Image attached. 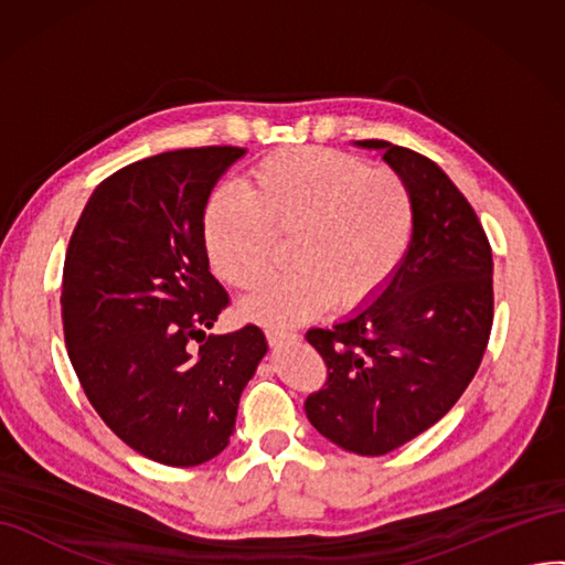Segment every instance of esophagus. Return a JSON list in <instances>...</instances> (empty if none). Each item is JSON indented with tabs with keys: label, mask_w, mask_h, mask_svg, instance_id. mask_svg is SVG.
Instances as JSON below:
<instances>
[{
	"label": "esophagus",
	"mask_w": 565,
	"mask_h": 565,
	"mask_svg": "<svg viewBox=\"0 0 565 565\" xmlns=\"http://www.w3.org/2000/svg\"><path fill=\"white\" fill-rule=\"evenodd\" d=\"M266 338L270 344H280L285 340H295L297 334L289 332V330H282V328H266Z\"/></svg>",
	"instance_id": "obj_1"
}]
</instances>
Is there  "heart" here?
<instances>
[{"label": "heart", "instance_id": "b5f03b06", "mask_svg": "<svg viewBox=\"0 0 565 565\" xmlns=\"http://www.w3.org/2000/svg\"><path fill=\"white\" fill-rule=\"evenodd\" d=\"M416 233L406 182L369 169L338 149L295 147L258 161L239 194L218 192L204 237L213 270L239 289L262 282L278 237H289L292 273L258 287L242 313L262 323H295L373 301L402 268Z\"/></svg>", "mask_w": 565, "mask_h": 565}]
</instances>
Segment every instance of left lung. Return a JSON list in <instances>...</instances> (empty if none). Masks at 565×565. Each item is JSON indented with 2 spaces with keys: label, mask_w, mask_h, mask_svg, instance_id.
Instances as JSON below:
<instances>
[{
  "label": "left lung",
  "mask_w": 565,
  "mask_h": 565,
  "mask_svg": "<svg viewBox=\"0 0 565 565\" xmlns=\"http://www.w3.org/2000/svg\"><path fill=\"white\" fill-rule=\"evenodd\" d=\"M354 145L383 151L402 175L416 233L383 292L332 328L307 332L328 380L303 408L332 445L383 456L433 428L478 373L494 316V264L476 211L435 161L385 140Z\"/></svg>",
  "instance_id": "left-lung-1"
}]
</instances>
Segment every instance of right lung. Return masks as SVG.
<instances>
[{"mask_svg": "<svg viewBox=\"0 0 565 565\" xmlns=\"http://www.w3.org/2000/svg\"><path fill=\"white\" fill-rule=\"evenodd\" d=\"M245 151L175 149L126 166L99 182L68 242L61 320L73 371L102 420L163 466L227 447L268 352L256 326L206 334L227 292L209 270L204 209Z\"/></svg>", "mask_w": 565, "mask_h": 565, "instance_id": "add662e5", "label": "right lung"}]
</instances>
